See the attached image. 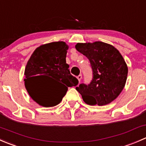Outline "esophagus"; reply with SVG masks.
I'll return each mask as SVG.
<instances>
[{
  "label": "esophagus",
  "instance_id": "34e87169",
  "mask_svg": "<svg viewBox=\"0 0 146 146\" xmlns=\"http://www.w3.org/2000/svg\"><path fill=\"white\" fill-rule=\"evenodd\" d=\"M77 78H78V81H79V82L81 81V79H82V75H79V76H78V77H77Z\"/></svg>",
  "mask_w": 146,
  "mask_h": 146
}]
</instances>
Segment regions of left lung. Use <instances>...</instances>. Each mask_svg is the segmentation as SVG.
<instances>
[{
  "instance_id": "1",
  "label": "left lung",
  "mask_w": 146,
  "mask_h": 146,
  "mask_svg": "<svg viewBox=\"0 0 146 146\" xmlns=\"http://www.w3.org/2000/svg\"><path fill=\"white\" fill-rule=\"evenodd\" d=\"M76 48L89 59L93 78L88 85L80 84L76 90L89 105H106L120 95L126 84L128 67L120 52L102 42L78 43Z\"/></svg>"
}]
</instances>
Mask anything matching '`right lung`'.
Returning <instances> with one entry per match:
<instances>
[{
    "label": "right lung",
    "mask_w": 146,
    "mask_h": 146,
    "mask_svg": "<svg viewBox=\"0 0 146 146\" xmlns=\"http://www.w3.org/2000/svg\"><path fill=\"white\" fill-rule=\"evenodd\" d=\"M68 46L54 42L37 47L25 69V86L34 101L44 107H54L62 100L68 87L76 86L78 80L72 76L66 64ZM49 79L58 82L49 85Z\"/></svg>",
    "instance_id": "right-lung-1"
}]
</instances>
